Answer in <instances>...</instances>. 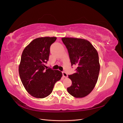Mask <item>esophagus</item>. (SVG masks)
I'll use <instances>...</instances> for the list:
<instances>
[{
    "label": "esophagus",
    "mask_w": 123,
    "mask_h": 123,
    "mask_svg": "<svg viewBox=\"0 0 123 123\" xmlns=\"http://www.w3.org/2000/svg\"><path fill=\"white\" fill-rule=\"evenodd\" d=\"M62 74L63 76H64V77H67L68 76L67 74L65 71H62Z\"/></svg>",
    "instance_id": "1"
}]
</instances>
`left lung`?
Instances as JSON below:
<instances>
[{
  "label": "left lung",
  "instance_id": "left-lung-1",
  "mask_svg": "<svg viewBox=\"0 0 123 123\" xmlns=\"http://www.w3.org/2000/svg\"><path fill=\"white\" fill-rule=\"evenodd\" d=\"M62 40L68 50L71 66L75 73L69 75L72 85L69 93L77 98L88 95L98 81L100 70L97 51L89 41L81 38L64 37Z\"/></svg>",
  "mask_w": 123,
  "mask_h": 123
}]
</instances>
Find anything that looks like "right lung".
Returning a JSON list of instances; mask_svg holds the SVG:
<instances>
[{"label": "right lung", "instance_id": "right-lung-1", "mask_svg": "<svg viewBox=\"0 0 123 123\" xmlns=\"http://www.w3.org/2000/svg\"><path fill=\"white\" fill-rule=\"evenodd\" d=\"M56 37L36 38L25 48L21 55L19 74L26 90L33 97L44 98L49 95L62 73L47 69L45 64L49 60L50 46Z\"/></svg>", "mask_w": 123, "mask_h": 123}]
</instances>
